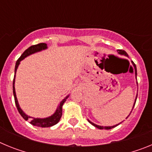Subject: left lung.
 Segmentation results:
<instances>
[{
	"label": "left lung",
	"mask_w": 152,
	"mask_h": 152,
	"mask_svg": "<svg viewBox=\"0 0 152 152\" xmlns=\"http://www.w3.org/2000/svg\"><path fill=\"white\" fill-rule=\"evenodd\" d=\"M117 52H118V53H119V55H122V56H126V57H129V56H128V54H127V53H126V52H125L124 50H122V49H118V50H117ZM132 64H133V66H134V68H135V78H136V77H137V71H136V66H135V64H134V62H132ZM137 84H138V83H137ZM137 96H138V94H137ZM137 96H136V97H135V103H134L133 107H132V110H133V108H134V106H135V101H136ZM132 111H131V112H130V113H132ZM130 113H129V115H130ZM128 116H127V117H126V118H128ZM88 122H89V123H91V124H92L93 126H95V127H96V128L100 129H111L114 128V127H116V126H118V125H119V124H120V123H122V122H121V123H119V124H116V125H115V126H98V125H96V124H95V123H92V122H91V121H90L89 119H88Z\"/></svg>",
	"instance_id": "left-lung-1"
}]
</instances>
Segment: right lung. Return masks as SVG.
Listing matches in <instances>:
<instances>
[{"instance_id":"1","label":"right lung","mask_w":152,"mask_h":152,"mask_svg":"<svg viewBox=\"0 0 152 152\" xmlns=\"http://www.w3.org/2000/svg\"><path fill=\"white\" fill-rule=\"evenodd\" d=\"M48 47H47V44L45 43H39L37 44V45H32V46L29 47L26 50H25V52L21 55V56L18 58V60L16 62L15 65V75H14V78H13V96H14V100H15V103L16 106H17V108L18 110L19 113L21 115L23 118L25 120H29L30 123L33 126H38V127H42V128H45V127H51V126H54V125L57 124L58 122H59L60 119L61 117V115H62V106L64 103V102L66 101V100L68 99V97L69 96V95L66 96L65 98H64L60 103L58 106L57 109H56V112L52 114V116H49V117L46 118H33L31 117V116L26 115L23 111L22 110V109L20 107V105L18 103V100H17V95H16V91H15V87H14V83H15V76H16V72H17V70L18 68L19 64L20 63V61L23 59H24L25 58H26L27 56H30L32 54H34L36 52H41L42 50H45Z\"/></svg>"}]
</instances>
